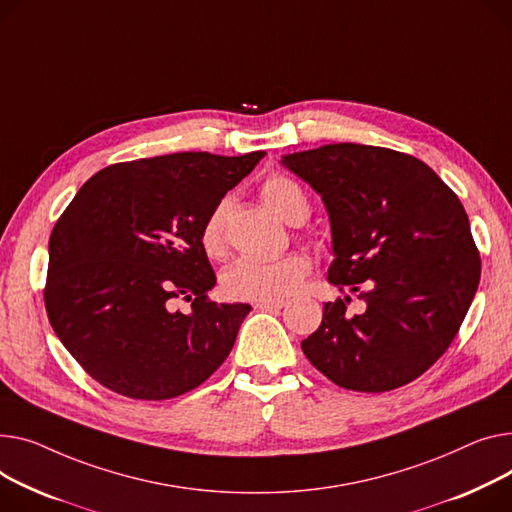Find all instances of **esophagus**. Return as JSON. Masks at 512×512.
Instances as JSON below:
<instances>
[{
    "label": "esophagus",
    "instance_id": "obj_1",
    "mask_svg": "<svg viewBox=\"0 0 512 512\" xmlns=\"http://www.w3.org/2000/svg\"><path fill=\"white\" fill-rule=\"evenodd\" d=\"M286 306V300H259L255 302L257 311H280Z\"/></svg>",
    "mask_w": 512,
    "mask_h": 512
}]
</instances>
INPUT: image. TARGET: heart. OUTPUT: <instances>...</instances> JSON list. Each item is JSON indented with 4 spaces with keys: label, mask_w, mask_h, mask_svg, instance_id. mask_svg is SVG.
<instances>
[{
    "label": "heart",
    "mask_w": 512,
    "mask_h": 512,
    "mask_svg": "<svg viewBox=\"0 0 512 512\" xmlns=\"http://www.w3.org/2000/svg\"><path fill=\"white\" fill-rule=\"evenodd\" d=\"M259 193L265 206L290 224L302 222L309 214V199H306L300 185L288 177H267ZM224 212L226 203L220 201L201 224V249L210 257H222L226 253ZM309 267V257L298 251L271 261L241 259L224 271L222 288L236 300H282L300 288L304 276L309 274Z\"/></svg>",
    "instance_id": "1"
}]
</instances>
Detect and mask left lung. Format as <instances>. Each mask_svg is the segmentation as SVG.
I'll return each instance as SVG.
<instances>
[{
    "label": "left lung",
    "instance_id": "left-lung-1",
    "mask_svg": "<svg viewBox=\"0 0 512 512\" xmlns=\"http://www.w3.org/2000/svg\"><path fill=\"white\" fill-rule=\"evenodd\" d=\"M329 216L327 278L337 298L300 344L335 385L383 393L426 372L457 335L480 284V253L459 197L422 160L389 148L329 144L286 154Z\"/></svg>",
    "mask_w": 512,
    "mask_h": 512
}]
</instances>
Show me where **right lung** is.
Segmentation results:
<instances>
[{"mask_svg": "<svg viewBox=\"0 0 512 512\" xmlns=\"http://www.w3.org/2000/svg\"><path fill=\"white\" fill-rule=\"evenodd\" d=\"M265 152H179L90 177L49 238L45 306L53 331L107 389L162 401L199 387L230 354L245 302L216 304L199 232ZM175 299L192 302L189 314Z\"/></svg>", "mask_w": 512, "mask_h": 512, "instance_id": "add662e5", "label": "right lung"}]
</instances>
